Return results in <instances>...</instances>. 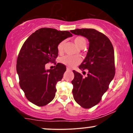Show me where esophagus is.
Segmentation results:
<instances>
[{"label": "esophagus", "mask_w": 133, "mask_h": 133, "mask_svg": "<svg viewBox=\"0 0 133 133\" xmlns=\"http://www.w3.org/2000/svg\"><path fill=\"white\" fill-rule=\"evenodd\" d=\"M67 71H71V69L69 68H67Z\"/></svg>", "instance_id": "obj_1"}]
</instances>
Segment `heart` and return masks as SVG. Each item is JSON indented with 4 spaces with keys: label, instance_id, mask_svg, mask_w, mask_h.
<instances>
[{
    "label": "heart",
    "instance_id": "1",
    "mask_svg": "<svg viewBox=\"0 0 133 133\" xmlns=\"http://www.w3.org/2000/svg\"><path fill=\"white\" fill-rule=\"evenodd\" d=\"M74 42L76 45L81 49L84 48L86 46V39L81 36L76 37L74 39ZM64 41H62L57 45V51L59 53L62 52L64 50ZM81 61V57L79 56H63L61 58L60 62L62 64L67 65L68 67H74L77 65Z\"/></svg>",
    "mask_w": 133,
    "mask_h": 133
}]
</instances>
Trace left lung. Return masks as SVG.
Returning <instances> with one entry per match:
<instances>
[{
	"instance_id": "left-lung-1",
	"label": "left lung",
	"mask_w": 133,
	"mask_h": 133,
	"mask_svg": "<svg viewBox=\"0 0 133 133\" xmlns=\"http://www.w3.org/2000/svg\"><path fill=\"white\" fill-rule=\"evenodd\" d=\"M71 32L85 37L89 42L86 57L79 67L81 71L87 69L88 74L84 78L73 71L74 78L72 81L74 100L82 108L89 109L99 103L115 75L114 48L108 37L94 29Z\"/></svg>"
}]
</instances>
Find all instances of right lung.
Masks as SVG:
<instances>
[{"label":"right lung","mask_w":133,"mask_h":133,"mask_svg":"<svg viewBox=\"0 0 133 133\" xmlns=\"http://www.w3.org/2000/svg\"><path fill=\"white\" fill-rule=\"evenodd\" d=\"M72 36L69 31L41 28L27 38L17 60L19 84L25 97L32 103L44 106L51 103L57 91L56 86L63 77L66 67L57 63L54 69L45 68L58 56V44Z\"/></svg>","instance_id":"add662e5"}]
</instances>
